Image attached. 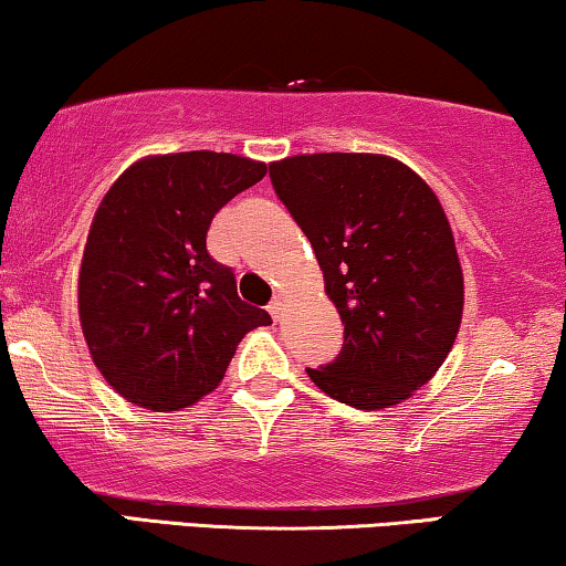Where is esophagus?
<instances>
[{"label": "esophagus", "instance_id": "esophagus-1", "mask_svg": "<svg viewBox=\"0 0 566 566\" xmlns=\"http://www.w3.org/2000/svg\"><path fill=\"white\" fill-rule=\"evenodd\" d=\"M283 308H285V298L283 296H275L273 301H270V306H268V312H270V316H273V319L277 322L283 316Z\"/></svg>", "mask_w": 566, "mask_h": 566}]
</instances>
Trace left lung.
Here are the masks:
<instances>
[{
    "mask_svg": "<svg viewBox=\"0 0 566 566\" xmlns=\"http://www.w3.org/2000/svg\"><path fill=\"white\" fill-rule=\"evenodd\" d=\"M270 180L345 324L343 353L306 368L308 378L347 407L409 399L443 366L463 316L461 262L438 196L384 154H298L273 161Z\"/></svg>",
    "mask_w": 566,
    "mask_h": 566,
    "instance_id": "8db88e82",
    "label": "left lung"
}]
</instances>
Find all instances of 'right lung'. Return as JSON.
Listing matches in <instances>:
<instances>
[{"mask_svg":"<svg viewBox=\"0 0 566 566\" xmlns=\"http://www.w3.org/2000/svg\"><path fill=\"white\" fill-rule=\"evenodd\" d=\"M265 175V161L237 154H154L105 192L84 244L80 322L97 370L130 405H196L247 332L273 324L206 250L213 216Z\"/></svg>","mask_w":566,"mask_h":566,"instance_id":"add662e5","label":"right lung"}]
</instances>
